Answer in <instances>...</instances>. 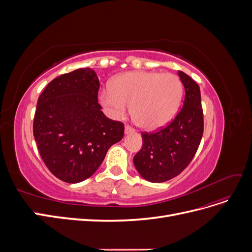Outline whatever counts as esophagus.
I'll return each mask as SVG.
<instances>
[{"mask_svg": "<svg viewBox=\"0 0 252 252\" xmlns=\"http://www.w3.org/2000/svg\"><path fill=\"white\" fill-rule=\"evenodd\" d=\"M132 132H134V129L132 128V127H130V126H125V133L126 134H128V133H132Z\"/></svg>", "mask_w": 252, "mask_h": 252, "instance_id": "obj_1", "label": "esophagus"}]
</instances>
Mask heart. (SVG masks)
I'll return each mask as SVG.
<instances>
[{
  "label": "heart",
  "instance_id": "b5f03b06",
  "mask_svg": "<svg viewBox=\"0 0 252 252\" xmlns=\"http://www.w3.org/2000/svg\"><path fill=\"white\" fill-rule=\"evenodd\" d=\"M183 96V84L170 72L128 71L114 78L102 89L98 100L110 117H124L131 105L134 122L144 130L163 127L177 113Z\"/></svg>",
  "mask_w": 252,
  "mask_h": 252
}]
</instances>
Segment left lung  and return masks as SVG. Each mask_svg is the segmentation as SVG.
I'll return each mask as SVG.
<instances>
[{"mask_svg": "<svg viewBox=\"0 0 252 252\" xmlns=\"http://www.w3.org/2000/svg\"><path fill=\"white\" fill-rule=\"evenodd\" d=\"M178 73L185 87L182 109L166 127L155 132H142L143 146L133 158L136 170L152 183L171 180L184 170L192 161L203 136L200 87L185 72Z\"/></svg>", "mask_w": 252, "mask_h": 252, "instance_id": "left-lung-1", "label": "left lung"}]
</instances>
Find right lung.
I'll return each mask as SVG.
<instances>
[{
    "label": "right lung",
    "instance_id": "obj_1",
    "mask_svg": "<svg viewBox=\"0 0 252 252\" xmlns=\"http://www.w3.org/2000/svg\"><path fill=\"white\" fill-rule=\"evenodd\" d=\"M98 88L95 72L80 68L52 80L37 100L36 146L49 171L63 182L74 184L90 178L124 136V124L101 110Z\"/></svg>",
    "mask_w": 252,
    "mask_h": 252
}]
</instances>
